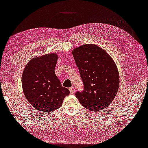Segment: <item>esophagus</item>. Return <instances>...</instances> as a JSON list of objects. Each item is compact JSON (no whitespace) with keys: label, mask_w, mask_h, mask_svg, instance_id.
Wrapping results in <instances>:
<instances>
[{"label":"esophagus","mask_w":148,"mask_h":148,"mask_svg":"<svg viewBox=\"0 0 148 148\" xmlns=\"http://www.w3.org/2000/svg\"><path fill=\"white\" fill-rule=\"evenodd\" d=\"M70 93L72 95H73L75 93V88L73 87H71L70 88Z\"/></svg>","instance_id":"obj_1"}]
</instances>
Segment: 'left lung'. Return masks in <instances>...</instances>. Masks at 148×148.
<instances>
[{"label": "left lung", "mask_w": 148, "mask_h": 148, "mask_svg": "<svg viewBox=\"0 0 148 148\" xmlns=\"http://www.w3.org/2000/svg\"><path fill=\"white\" fill-rule=\"evenodd\" d=\"M84 89L75 96L91 111H100L112 103L118 91L119 72L112 57L95 44H85L72 51Z\"/></svg>", "instance_id": "1"}]
</instances>
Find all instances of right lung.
Returning <instances> with one entry per match:
<instances>
[{
  "mask_svg": "<svg viewBox=\"0 0 148 148\" xmlns=\"http://www.w3.org/2000/svg\"><path fill=\"white\" fill-rule=\"evenodd\" d=\"M58 59L56 53L36 56L24 68L22 84L24 95L32 106L43 112H51L61 107L70 91L61 86L55 74Z\"/></svg>",
  "mask_w": 148,
  "mask_h": 148,
  "instance_id": "1",
  "label": "right lung"
}]
</instances>
